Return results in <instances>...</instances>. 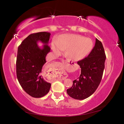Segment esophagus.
Here are the masks:
<instances>
[{"label": "esophagus", "mask_w": 124, "mask_h": 124, "mask_svg": "<svg viewBox=\"0 0 124 124\" xmlns=\"http://www.w3.org/2000/svg\"><path fill=\"white\" fill-rule=\"evenodd\" d=\"M64 63H67V64H70L68 63H67V62H66V61H64ZM61 79H62V80H64V79H65L66 78V77H67V74H66V72H63V73H62V75H61Z\"/></svg>", "instance_id": "1"}]
</instances>
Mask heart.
<instances>
[{
  "label": "heart",
  "mask_w": 124,
  "mask_h": 124,
  "mask_svg": "<svg viewBox=\"0 0 124 124\" xmlns=\"http://www.w3.org/2000/svg\"><path fill=\"white\" fill-rule=\"evenodd\" d=\"M51 47L56 55H60L67 49L70 58L78 61L90 53L93 47V42L82 35L67 34L56 38V41H52Z\"/></svg>",
  "instance_id": "b5f03b06"
}]
</instances>
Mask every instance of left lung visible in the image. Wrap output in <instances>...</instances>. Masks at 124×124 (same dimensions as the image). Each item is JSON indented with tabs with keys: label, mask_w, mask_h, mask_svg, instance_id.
<instances>
[{
	"label": "left lung",
	"mask_w": 124,
	"mask_h": 124,
	"mask_svg": "<svg viewBox=\"0 0 124 124\" xmlns=\"http://www.w3.org/2000/svg\"><path fill=\"white\" fill-rule=\"evenodd\" d=\"M106 59L101 42L96 39L95 45L87 57L78 62L81 74L73 81V86L67 90L73 98L84 100L92 95L101 81Z\"/></svg>",
	"instance_id": "left-lung-1"
}]
</instances>
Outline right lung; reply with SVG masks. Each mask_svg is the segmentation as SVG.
I'll list each match as a JSON object with an SVG mask.
<instances>
[{"mask_svg": "<svg viewBox=\"0 0 124 124\" xmlns=\"http://www.w3.org/2000/svg\"><path fill=\"white\" fill-rule=\"evenodd\" d=\"M50 33L43 32L29 35L18 47L16 74L18 81L24 91L34 98L43 97L49 92L51 84L45 80L42 69L46 56L50 52L48 45ZM40 41L42 48L37 45Z\"/></svg>", "mask_w": 124, "mask_h": 124, "instance_id": "1", "label": "right lung"}]
</instances>
